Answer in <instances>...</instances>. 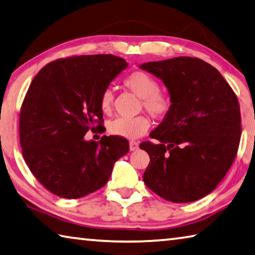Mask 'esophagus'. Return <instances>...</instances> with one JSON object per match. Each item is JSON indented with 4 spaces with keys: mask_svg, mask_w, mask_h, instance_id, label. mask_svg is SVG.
I'll list each match as a JSON object with an SVG mask.
<instances>
[{
    "mask_svg": "<svg viewBox=\"0 0 255 255\" xmlns=\"http://www.w3.org/2000/svg\"><path fill=\"white\" fill-rule=\"evenodd\" d=\"M139 149V142H135V141H131L130 142V150L131 151H135Z\"/></svg>",
    "mask_w": 255,
    "mask_h": 255,
    "instance_id": "1",
    "label": "esophagus"
}]
</instances>
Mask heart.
<instances>
[{"instance_id": "b5f03b06", "label": "heart", "mask_w": 255, "mask_h": 255, "mask_svg": "<svg viewBox=\"0 0 255 255\" xmlns=\"http://www.w3.org/2000/svg\"><path fill=\"white\" fill-rule=\"evenodd\" d=\"M128 87L136 96L142 98V106L154 119L162 120L171 110V100L166 94L160 92L159 83L152 76L144 71H134L124 79ZM113 105V93L105 89L100 98V106L104 113H109ZM150 122L143 115L135 118H118L109 125V131L113 135L124 139H137L149 130Z\"/></svg>"}]
</instances>
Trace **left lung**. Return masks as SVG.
I'll list each match as a JSON object with an SVG mask.
<instances>
[{
  "label": "left lung",
  "instance_id": "left-lung-1",
  "mask_svg": "<svg viewBox=\"0 0 255 255\" xmlns=\"http://www.w3.org/2000/svg\"><path fill=\"white\" fill-rule=\"evenodd\" d=\"M140 68L162 80L171 110L142 142L150 163L148 188L172 203L205 197L225 177L238 153L241 112L238 97L215 67L199 58L150 61Z\"/></svg>",
  "mask_w": 255,
  "mask_h": 255
}]
</instances>
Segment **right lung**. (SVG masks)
<instances>
[{
	"instance_id": "1",
	"label": "right lung",
	"mask_w": 255,
	"mask_h": 255,
	"mask_svg": "<svg viewBox=\"0 0 255 255\" xmlns=\"http://www.w3.org/2000/svg\"><path fill=\"white\" fill-rule=\"evenodd\" d=\"M127 67L113 55L75 56L35 75L21 106L20 143L31 172L52 194L76 199L102 188L130 150L116 135L85 140L103 122L102 93Z\"/></svg>"
}]
</instances>
